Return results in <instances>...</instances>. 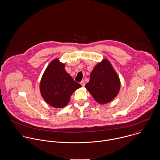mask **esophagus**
I'll return each instance as SVG.
<instances>
[{
	"label": "esophagus",
	"instance_id": "esophagus-1",
	"mask_svg": "<svg viewBox=\"0 0 160 160\" xmlns=\"http://www.w3.org/2000/svg\"><path fill=\"white\" fill-rule=\"evenodd\" d=\"M80 84H81V85L82 87H84V86H85V82H84V81H82L80 82Z\"/></svg>",
	"mask_w": 160,
	"mask_h": 160
}]
</instances>
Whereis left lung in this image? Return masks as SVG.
<instances>
[{
    "label": "left lung",
    "instance_id": "1",
    "mask_svg": "<svg viewBox=\"0 0 160 160\" xmlns=\"http://www.w3.org/2000/svg\"><path fill=\"white\" fill-rule=\"evenodd\" d=\"M85 88L95 100L102 105L110 102L118 95L120 79L108 59L103 58L95 66Z\"/></svg>",
    "mask_w": 160,
    "mask_h": 160
}]
</instances>
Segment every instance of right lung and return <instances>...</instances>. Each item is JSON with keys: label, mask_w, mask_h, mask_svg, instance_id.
<instances>
[{"label": "right lung", "mask_w": 160, "mask_h": 160, "mask_svg": "<svg viewBox=\"0 0 160 160\" xmlns=\"http://www.w3.org/2000/svg\"><path fill=\"white\" fill-rule=\"evenodd\" d=\"M65 66L59 58L53 60L46 68L40 82L42 98L56 108L66 107L73 92L81 87L65 71Z\"/></svg>", "instance_id": "right-lung-1"}]
</instances>
